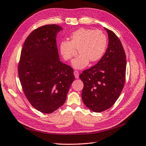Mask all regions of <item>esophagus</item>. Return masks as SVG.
Returning a JSON list of instances; mask_svg holds the SVG:
<instances>
[{
  "label": "esophagus",
  "mask_w": 146,
  "mask_h": 146,
  "mask_svg": "<svg viewBox=\"0 0 146 146\" xmlns=\"http://www.w3.org/2000/svg\"><path fill=\"white\" fill-rule=\"evenodd\" d=\"M74 77H75L76 79L79 78V72L78 71H74Z\"/></svg>",
  "instance_id": "1"
}]
</instances>
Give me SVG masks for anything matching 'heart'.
Instances as JSON below:
<instances>
[{"mask_svg": "<svg viewBox=\"0 0 146 146\" xmlns=\"http://www.w3.org/2000/svg\"><path fill=\"white\" fill-rule=\"evenodd\" d=\"M108 45V38L102 31L80 28L73 32L70 41H63L60 44V52L66 61H71L76 55L79 56L73 62L76 69H82L89 64L96 63L105 54Z\"/></svg>", "mask_w": 146, "mask_h": 146, "instance_id": "heart-1", "label": "heart"}]
</instances>
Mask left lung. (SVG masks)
<instances>
[{
	"label": "left lung",
	"mask_w": 146,
	"mask_h": 146,
	"mask_svg": "<svg viewBox=\"0 0 146 146\" xmlns=\"http://www.w3.org/2000/svg\"><path fill=\"white\" fill-rule=\"evenodd\" d=\"M109 36L108 47L98 63L80 75L84 83L82 99L84 105L100 112L114 105L125 81L126 55L118 36L105 28Z\"/></svg>",
	"instance_id": "obj_1"
}]
</instances>
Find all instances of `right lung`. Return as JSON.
I'll use <instances>...</instances> for the list:
<instances>
[{
    "label": "right lung",
    "instance_id": "right-lung-1",
    "mask_svg": "<svg viewBox=\"0 0 146 146\" xmlns=\"http://www.w3.org/2000/svg\"><path fill=\"white\" fill-rule=\"evenodd\" d=\"M62 29L48 24L33 31L24 41L18 72L29 102L49 114L63 105L72 83L73 70L59 60L56 35Z\"/></svg>",
    "mask_w": 146,
    "mask_h": 146
}]
</instances>
